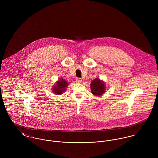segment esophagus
Instances as JSON below:
<instances>
[{
	"label": "esophagus",
	"mask_w": 158,
	"mask_h": 158,
	"mask_svg": "<svg viewBox=\"0 0 158 158\" xmlns=\"http://www.w3.org/2000/svg\"><path fill=\"white\" fill-rule=\"evenodd\" d=\"M76 81H77V82L78 83H80L81 82L82 80H81L80 78H77V79H76Z\"/></svg>",
	"instance_id": "34e87169"
}]
</instances>
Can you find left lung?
Segmentation results:
<instances>
[{"instance_id":"obj_1","label":"left lung","mask_w":158,"mask_h":158,"mask_svg":"<svg viewBox=\"0 0 158 158\" xmlns=\"http://www.w3.org/2000/svg\"><path fill=\"white\" fill-rule=\"evenodd\" d=\"M105 86L104 83L100 80L99 78H95L91 82V92L94 95L99 96L105 92Z\"/></svg>"}]
</instances>
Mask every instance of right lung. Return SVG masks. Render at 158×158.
Instances as JSON below:
<instances>
[{
	"label": "right lung",
	"mask_w": 158,
	"mask_h": 158,
	"mask_svg": "<svg viewBox=\"0 0 158 158\" xmlns=\"http://www.w3.org/2000/svg\"><path fill=\"white\" fill-rule=\"evenodd\" d=\"M68 86V82L63 80V78L60 80L56 84V86L54 87L53 91H54V94H61L66 90V88Z\"/></svg>",
	"instance_id": "right-lung-1"
}]
</instances>
